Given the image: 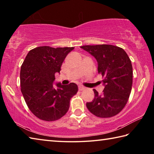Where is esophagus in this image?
I'll return each instance as SVG.
<instances>
[{"label": "esophagus", "mask_w": 154, "mask_h": 154, "mask_svg": "<svg viewBox=\"0 0 154 154\" xmlns=\"http://www.w3.org/2000/svg\"><path fill=\"white\" fill-rule=\"evenodd\" d=\"M85 89V88L84 86H83V85H79V90L82 91V90H84Z\"/></svg>", "instance_id": "obj_1"}]
</instances>
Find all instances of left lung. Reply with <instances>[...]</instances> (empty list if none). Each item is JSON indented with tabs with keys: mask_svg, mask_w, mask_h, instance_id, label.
Segmentation results:
<instances>
[{
	"mask_svg": "<svg viewBox=\"0 0 154 154\" xmlns=\"http://www.w3.org/2000/svg\"><path fill=\"white\" fill-rule=\"evenodd\" d=\"M98 62V72L102 75L105 88L101 94L95 89L94 98L86 103L88 110L96 117L111 118L126 106L132 85V66L126 52L112 45L81 47Z\"/></svg>",
	"mask_w": 154,
	"mask_h": 154,
	"instance_id": "left-lung-1",
	"label": "left lung"
}]
</instances>
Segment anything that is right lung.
I'll list each match as a JSON object with an SVG mask.
<instances>
[{"mask_svg": "<svg viewBox=\"0 0 154 154\" xmlns=\"http://www.w3.org/2000/svg\"><path fill=\"white\" fill-rule=\"evenodd\" d=\"M72 48H54L41 46L28 52L21 66V91L31 112L38 119L58 120L66 113L70 100L78 91L77 85L56 84L53 87L56 72L60 68Z\"/></svg>", "mask_w": 154, "mask_h": 154, "instance_id": "1", "label": "right lung"}]
</instances>
